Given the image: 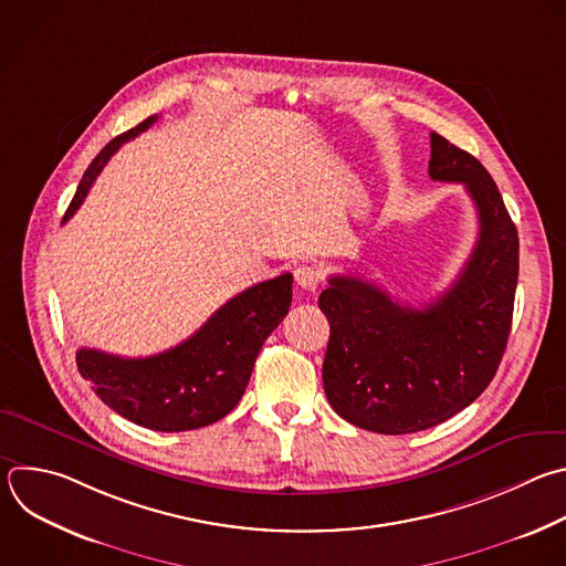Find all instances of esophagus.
<instances>
[{
	"instance_id": "1",
	"label": "esophagus",
	"mask_w": 566,
	"mask_h": 566,
	"mask_svg": "<svg viewBox=\"0 0 566 566\" xmlns=\"http://www.w3.org/2000/svg\"><path fill=\"white\" fill-rule=\"evenodd\" d=\"M293 275H295V284H297L302 291H308V293L317 291V286H319V282H322L319 271H317L315 266H308V264L297 266Z\"/></svg>"
}]
</instances>
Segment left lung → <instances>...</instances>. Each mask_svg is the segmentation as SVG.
<instances>
[{"label":"left lung","mask_w":566,"mask_h":566,"mask_svg":"<svg viewBox=\"0 0 566 566\" xmlns=\"http://www.w3.org/2000/svg\"><path fill=\"white\" fill-rule=\"evenodd\" d=\"M429 175L469 191L480 233L453 286L413 308L353 275L328 277L319 308L331 324L322 380L333 411L385 436L431 429L467 409L493 380L517 286V231L489 170L431 133Z\"/></svg>","instance_id":"obj_1"}]
</instances>
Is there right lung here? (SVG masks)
<instances>
[{
    "instance_id": "right-lung-1",
    "label": "right lung",
    "mask_w": 566,
    "mask_h": 566,
    "mask_svg": "<svg viewBox=\"0 0 566 566\" xmlns=\"http://www.w3.org/2000/svg\"><path fill=\"white\" fill-rule=\"evenodd\" d=\"M157 115L111 139L86 168L64 222L82 207L113 153ZM293 297V275L249 286L181 344L148 357H119L95 348L77 350L82 378L122 418L164 433L191 431L222 420L242 400L264 339L280 326Z\"/></svg>"
}]
</instances>
